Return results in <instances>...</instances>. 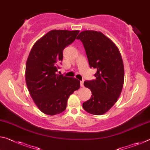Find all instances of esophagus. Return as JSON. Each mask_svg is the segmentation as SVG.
Here are the masks:
<instances>
[{
	"mask_svg": "<svg viewBox=\"0 0 150 150\" xmlns=\"http://www.w3.org/2000/svg\"><path fill=\"white\" fill-rule=\"evenodd\" d=\"M83 83H84V81H80V85H81V87H83L84 85H83Z\"/></svg>",
	"mask_w": 150,
	"mask_h": 150,
	"instance_id": "obj_1",
	"label": "esophagus"
}]
</instances>
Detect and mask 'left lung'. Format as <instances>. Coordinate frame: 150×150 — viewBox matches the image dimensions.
I'll use <instances>...</instances> for the list:
<instances>
[{"label":"left lung","mask_w":150,"mask_h":150,"mask_svg":"<svg viewBox=\"0 0 150 150\" xmlns=\"http://www.w3.org/2000/svg\"><path fill=\"white\" fill-rule=\"evenodd\" d=\"M77 39L84 45L89 66L96 69V79L84 82L92 95L83 107L92 115H102L115 105L122 90L124 69L121 54L115 43L100 32L85 30Z\"/></svg>","instance_id":"8db88e82"}]
</instances>
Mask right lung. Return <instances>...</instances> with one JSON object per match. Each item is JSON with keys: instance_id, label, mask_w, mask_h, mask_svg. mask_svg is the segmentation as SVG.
I'll return each mask as SVG.
<instances>
[{"instance_id": "1", "label": "right lung", "mask_w": 150, "mask_h": 150, "mask_svg": "<svg viewBox=\"0 0 150 150\" xmlns=\"http://www.w3.org/2000/svg\"><path fill=\"white\" fill-rule=\"evenodd\" d=\"M79 32L51 30L30 51L25 73L27 87L35 105L45 115L53 116L64 111L69 96L80 87L77 79L57 73L63 50L75 41Z\"/></svg>"}]
</instances>
